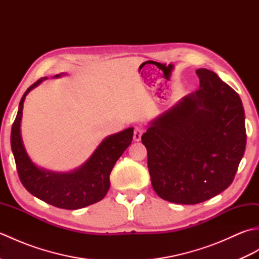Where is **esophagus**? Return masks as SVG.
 <instances>
[{
  "instance_id": "1",
  "label": "esophagus",
  "mask_w": 259,
  "mask_h": 259,
  "mask_svg": "<svg viewBox=\"0 0 259 259\" xmlns=\"http://www.w3.org/2000/svg\"><path fill=\"white\" fill-rule=\"evenodd\" d=\"M142 135H144V129L140 128V126H136L135 131H134V140L140 141Z\"/></svg>"
}]
</instances>
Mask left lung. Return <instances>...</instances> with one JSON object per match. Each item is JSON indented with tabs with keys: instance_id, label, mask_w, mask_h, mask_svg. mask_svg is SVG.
Here are the masks:
<instances>
[{
	"instance_id": "8db88e82",
	"label": "left lung",
	"mask_w": 259,
	"mask_h": 259,
	"mask_svg": "<svg viewBox=\"0 0 259 259\" xmlns=\"http://www.w3.org/2000/svg\"><path fill=\"white\" fill-rule=\"evenodd\" d=\"M200 87L153 120L141 137L152 188L162 199L195 205L232 185L246 148L238 93L207 69Z\"/></svg>"
}]
</instances>
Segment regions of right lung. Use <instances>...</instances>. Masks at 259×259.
<instances>
[{
    "instance_id": "obj_1",
    "label": "right lung",
    "mask_w": 259,
    "mask_h": 259,
    "mask_svg": "<svg viewBox=\"0 0 259 259\" xmlns=\"http://www.w3.org/2000/svg\"><path fill=\"white\" fill-rule=\"evenodd\" d=\"M61 74H57L56 78ZM47 78L38 79L22 97L11 131V148L24 188L38 199L62 209H80L103 199L110 188V174L121 155L133 141L134 128L107 137L87 162L74 171L52 172L31 161L21 138V119L25 97Z\"/></svg>"
}]
</instances>
